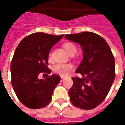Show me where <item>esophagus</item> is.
Returning <instances> with one entry per match:
<instances>
[{"label":"esophagus","instance_id":"esophagus-1","mask_svg":"<svg viewBox=\"0 0 125 125\" xmlns=\"http://www.w3.org/2000/svg\"><path fill=\"white\" fill-rule=\"evenodd\" d=\"M64 79H65V78H64L63 76H61V81H63Z\"/></svg>","mask_w":125,"mask_h":125}]
</instances>
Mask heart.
Returning a JSON list of instances; mask_svg holds the SVG:
<instances>
[{
	"instance_id": "obj_1",
	"label": "heart",
	"mask_w": 125,
	"mask_h": 125,
	"mask_svg": "<svg viewBox=\"0 0 125 125\" xmlns=\"http://www.w3.org/2000/svg\"><path fill=\"white\" fill-rule=\"evenodd\" d=\"M63 47L65 49L66 52L70 54L72 52H76V47L72 43H65L63 45ZM51 55H49V58L50 59ZM73 68V65L70 63H58L53 67L54 73L62 76H68L71 70Z\"/></svg>"
}]
</instances>
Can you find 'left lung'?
<instances>
[{
  "label": "left lung",
  "mask_w": 125,
  "mask_h": 125,
  "mask_svg": "<svg viewBox=\"0 0 125 125\" xmlns=\"http://www.w3.org/2000/svg\"><path fill=\"white\" fill-rule=\"evenodd\" d=\"M65 38L79 43L83 50V60L76 70L82 78H72L71 102L81 109H93L103 102L115 80V57L106 41L96 33L82 32Z\"/></svg>",
  "instance_id": "obj_1"
}]
</instances>
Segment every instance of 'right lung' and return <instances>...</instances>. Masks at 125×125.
I'll return each mask as SVG.
<instances>
[{"instance_id": "obj_1", "label": "right lung", "mask_w": 125, "mask_h": 125, "mask_svg": "<svg viewBox=\"0 0 125 125\" xmlns=\"http://www.w3.org/2000/svg\"><path fill=\"white\" fill-rule=\"evenodd\" d=\"M63 37L34 33L23 39L15 50L10 64L11 83L19 100L27 107H45L52 100L60 76L52 74L45 80L38 76L41 72L51 73L47 66L49 52Z\"/></svg>"}]
</instances>
